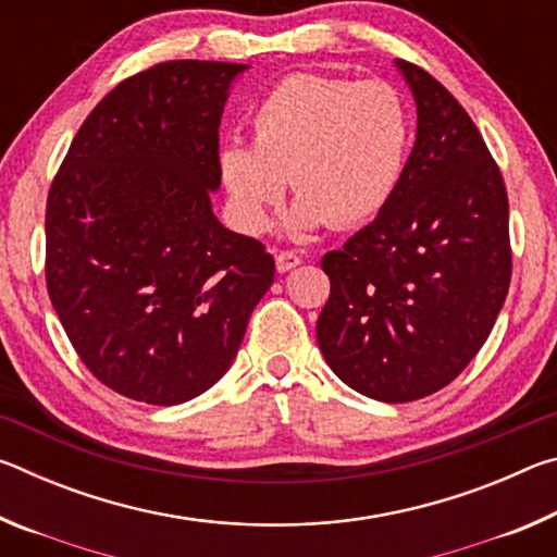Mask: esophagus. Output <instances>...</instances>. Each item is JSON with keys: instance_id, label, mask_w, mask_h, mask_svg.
Segmentation results:
<instances>
[{"instance_id": "34e87169", "label": "esophagus", "mask_w": 557, "mask_h": 557, "mask_svg": "<svg viewBox=\"0 0 557 557\" xmlns=\"http://www.w3.org/2000/svg\"><path fill=\"white\" fill-rule=\"evenodd\" d=\"M275 262H277V270L280 272H289V270H295L299 265L301 258L297 256L295 250H280L277 256H275Z\"/></svg>"}]
</instances>
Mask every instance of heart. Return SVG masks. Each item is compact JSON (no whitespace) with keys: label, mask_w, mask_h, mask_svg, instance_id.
I'll return each instance as SVG.
<instances>
[{"label":"heart","mask_w":557,"mask_h":557,"mask_svg":"<svg viewBox=\"0 0 557 557\" xmlns=\"http://www.w3.org/2000/svg\"><path fill=\"white\" fill-rule=\"evenodd\" d=\"M252 145L225 143L221 178L233 213L262 233L292 178L295 225L354 228L393 201L410 157V112L385 81L292 73L250 115Z\"/></svg>","instance_id":"1"}]
</instances>
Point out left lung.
I'll return each mask as SVG.
<instances>
[{
	"mask_svg": "<svg viewBox=\"0 0 557 557\" xmlns=\"http://www.w3.org/2000/svg\"><path fill=\"white\" fill-rule=\"evenodd\" d=\"M418 137L393 201L322 258L317 342L346 385L383 403L445 388L492 334L511 285L508 194L482 132L440 81L398 61Z\"/></svg>",
	"mask_w": 557,
	"mask_h": 557,
	"instance_id": "8db88e82",
	"label": "left lung"
}]
</instances>
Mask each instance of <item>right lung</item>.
Listing matches in <instances>:
<instances>
[{"mask_svg": "<svg viewBox=\"0 0 557 557\" xmlns=\"http://www.w3.org/2000/svg\"><path fill=\"white\" fill-rule=\"evenodd\" d=\"M240 63L162 61L102 98L46 201V287L86 369L178 405L231 369L275 258L211 211L219 125Z\"/></svg>", "mask_w": 557, "mask_h": 557, "instance_id": "obj_1", "label": "right lung"}]
</instances>
